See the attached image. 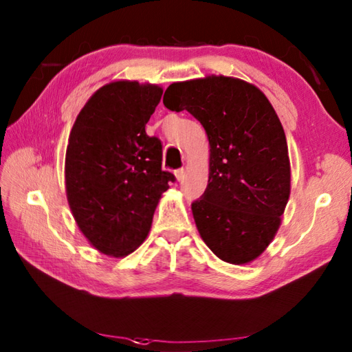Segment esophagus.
Returning a JSON list of instances; mask_svg holds the SVG:
<instances>
[{
  "label": "esophagus",
  "instance_id": "esophagus-1",
  "mask_svg": "<svg viewBox=\"0 0 352 352\" xmlns=\"http://www.w3.org/2000/svg\"><path fill=\"white\" fill-rule=\"evenodd\" d=\"M174 174H175V178H177V180H178V182H182L183 178H184V169H183V168L177 169V170L174 172Z\"/></svg>",
  "mask_w": 352,
  "mask_h": 352
}]
</instances>
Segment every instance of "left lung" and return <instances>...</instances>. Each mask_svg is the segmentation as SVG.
<instances>
[{
	"mask_svg": "<svg viewBox=\"0 0 352 352\" xmlns=\"http://www.w3.org/2000/svg\"><path fill=\"white\" fill-rule=\"evenodd\" d=\"M163 104L195 116L210 144L207 189L192 203L201 237L227 263H250L271 243L290 195L286 134L274 107L254 85L223 76L172 83Z\"/></svg>",
	"mask_w": 352,
	"mask_h": 352,
	"instance_id": "left-lung-1",
	"label": "left lung"
}]
</instances>
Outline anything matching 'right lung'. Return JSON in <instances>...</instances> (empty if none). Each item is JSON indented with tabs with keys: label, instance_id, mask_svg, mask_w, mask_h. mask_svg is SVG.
<instances>
[{
	"label": "right lung",
	"instance_id": "1",
	"mask_svg": "<svg viewBox=\"0 0 352 352\" xmlns=\"http://www.w3.org/2000/svg\"><path fill=\"white\" fill-rule=\"evenodd\" d=\"M163 89L113 81L81 109L66 148V197L78 228L102 254L125 257L145 241L174 174L162 169V142L145 125Z\"/></svg>",
	"mask_w": 352,
	"mask_h": 352
}]
</instances>
